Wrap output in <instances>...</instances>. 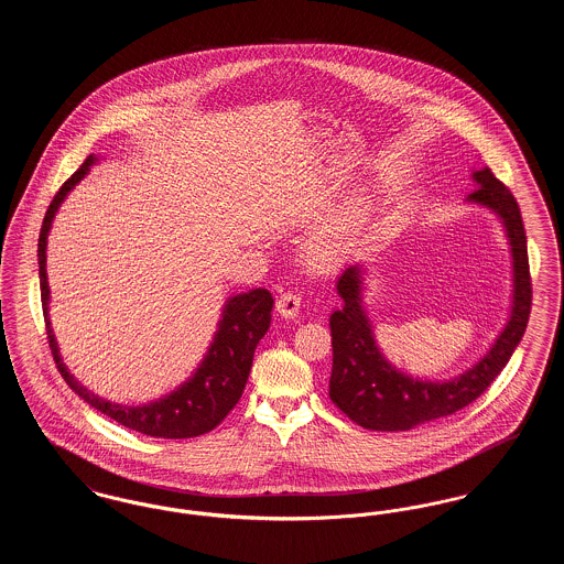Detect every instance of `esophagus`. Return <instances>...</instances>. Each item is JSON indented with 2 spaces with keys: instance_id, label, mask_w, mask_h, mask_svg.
Returning <instances> with one entry per match:
<instances>
[{
  "instance_id": "obj_1",
  "label": "esophagus",
  "mask_w": 564,
  "mask_h": 564,
  "mask_svg": "<svg viewBox=\"0 0 564 564\" xmlns=\"http://www.w3.org/2000/svg\"><path fill=\"white\" fill-rule=\"evenodd\" d=\"M300 306H302V297L294 294V292H285V294L279 295V300H276V311L285 319H295L297 313H300Z\"/></svg>"
}]
</instances>
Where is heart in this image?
Listing matches in <instances>:
<instances>
[{"label":"heart","instance_id":"heart-1","mask_svg":"<svg viewBox=\"0 0 564 564\" xmlns=\"http://www.w3.org/2000/svg\"><path fill=\"white\" fill-rule=\"evenodd\" d=\"M352 228H355L352 212L334 215L322 224H317L315 228H311V232L304 239L306 256L319 264L334 262L345 251Z\"/></svg>","mask_w":564,"mask_h":564}]
</instances>
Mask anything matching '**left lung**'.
Masks as SVG:
<instances>
[{
    "label": "left lung",
    "instance_id": "1",
    "mask_svg": "<svg viewBox=\"0 0 564 564\" xmlns=\"http://www.w3.org/2000/svg\"><path fill=\"white\" fill-rule=\"evenodd\" d=\"M478 188L467 203L499 217L511 253L510 319L478 364L448 380L405 375L378 349L372 322L364 306V267L350 264L336 281L343 306L332 313L329 400L364 430L408 431L444 419L476 402L508 366L531 315V272L527 235L516 198L488 166L471 173Z\"/></svg>",
    "mask_w": 564,
    "mask_h": 564
}]
</instances>
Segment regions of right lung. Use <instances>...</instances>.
<instances>
[{
  "instance_id": "right-lung-1",
  "label": "right lung",
  "mask_w": 564,
  "mask_h": 564,
  "mask_svg": "<svg viewBox=\"0 0 564 564\" xmlns=\"http://www.w3.org/2000/svg\"><path fill=\"white\" fill-rule=\"evenodd\" d=\"M97 161L99 159L90 154L80 169L54 194L53 203L42 221L40 241H37L42 308H44L48 345L53 349L56 368L65 378V382L80 395L84 402L129 430L139 431L150 437H164V440H184V437L203 435L217 427L226 419V414L241 400L242 389L253 364L256 347L269 332L270 311L274 300L264 288L249 290L245 294L230 295L221 308V319L217 322L214 340L205 352L203 361L198 364V368L192 372L188 380H184L175 391H171L164 398L141 403V405H122V403L108 402L97 393H93L90 389H86L74 378V375H69L54 338L53 325L48 317L51 288L46 276V247H48V232L53 228L54 215L58 212L61 203L88 175L90 166Z\"/></svg>"
}]
</instances>
